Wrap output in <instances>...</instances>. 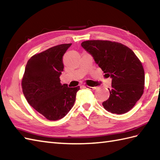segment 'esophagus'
<instances>
[{"label":"esophagus","mask_w":160,"mask_h":160,"mask_svg":"<svg viewBox=\"0 0 160 160\" xmlns=\"http://www.w3.org/2000/svg\"><path fill=\"white\" fill-rule=\"evenodd\" d=\"M84 88H86V89H92V90H96L97 89V87H89L87 85L84 86Z\"/></svg>","instance_id":"34e87169"}]
</instances>
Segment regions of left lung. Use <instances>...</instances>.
Listing matches in <instances>:
<instances>
[{"label": "left lung", "mask_w": 160, "mask_h": 160, "mask_svg": "<svg viewBox=\"0 0 160 160\" xmlns=\"http://www.w3.org/2000/svg\"><path fill=\"white\" fill-rule=\"evenodd\" d=\"M104 71L110 77V96L102 102L111 113L123 114L140 100L144 89V71L138 58L128 47L108 40H87L81 43Z\"/></svg>", "instance_id": "1"}]
</instances>
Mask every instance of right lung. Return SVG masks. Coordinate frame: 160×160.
I'll use <instances>...</instances> for the list:
<instances>
[{"label": "right lung", "mask_w": 160, "mask_h": 160, "mask_svg": "<svg viewBox=\"0 0 160 160\" xmlns=\"http://www.w3.org/2000/svg\"><path fill=\"white\" fill-rule=\"evenodd\" d=\"M71 45L62 44L33 56L25 67L22 92L31 106L49 120L64 118L73 107L80 86L60 83L62 56Z\"/></svg>", "instance_id": "right-lung-1"}]
</instances>
